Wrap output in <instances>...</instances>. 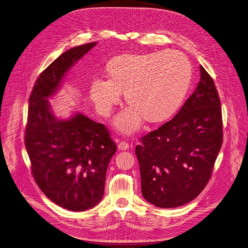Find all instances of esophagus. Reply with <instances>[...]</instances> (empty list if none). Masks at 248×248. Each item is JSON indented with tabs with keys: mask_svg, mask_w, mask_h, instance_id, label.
<instances>
[{
	"mask_svg": "<svg viewBox=\"0 0 248 248\" xmlns=\"http://www.w3.org/2000/svg\"><path fill=\"white\" fill-rule=\"evenodd\" d=\"M129 148V144L126 141H120L118 143V149L119 150H127Z\"/></svg>",
	"mask_w": 248,
	"mask_h": 248,
	"instance_id": "esophagus-1",
	"label": "esophagus"
}]
</instances>
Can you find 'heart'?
I'll return each mask as SVG.
<instances>
[{"label":"heart","mask_w":248,"mask_h":248,"mask_svg":"<svg viewBox=\"0 0 248 248\" xmlns=\"http://www.w3.org/2000/svg\"><path fill=\"white\" fill-rule=\"evenodd\" d=\"M106 79L89 85V97L97 111L108 117L121 100V92L130 108L115 119L117 129L132 133L141 124H157L170 119L184 102L192 80V66L176 50L144 54H122L110 59Z\"/></svg>","instance_id":"heart-1"}]
</instances>
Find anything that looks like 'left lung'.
I'll use <instances>...</instances> for the list:
<instances>
[{
  "mask_svg": "<svg viewBox=\"0 0 248 248\" xmlns=\"http://www.w3.org/2000/svg\"><path fill=\"white\" fill-rule=\"evenodd\" d=\"M200 71L196 90L176 115L136 146L141 194L158 207L193 201L210 179L222 146L220 98L211 77L202 66Z\"/></svg>",
  "mask_w": 248,
  "mask_h": 248,
  "instance_id": "obj_1",
  "label": "left lung"
}]
</instances>
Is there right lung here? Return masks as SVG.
I'll use <instances>...</instances> for the list:
<instances>
[{
    "label": "right lung",
    "instance_id": "1",
    "mask_svg": "<svg viewBox=\"0 0 248 248\" xmlns=\"http://www.w3.org/2000/svg\"><path fill=\"white\" fill-rule=\"evenodd\" d=\"M97 43L73 47L38 78L29 99L25 146L40 189L56 204L73 211L95 206L105 192L106 173L116 144L104 124L81 113L61 120L47 100L65 74Z\"/></svg>",
    "mask_w": 248,
    "mask_h": 248
}]
</instances>
